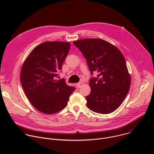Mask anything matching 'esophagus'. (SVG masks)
Here are the masks:
<instances>
[{
    "label": "esophagus",
    "mask_w": 154,
    "mask_h": 154,
    "mask_svg": "<svg viewBox=\"0 0 154 154\" xmlns=\"http://www.w3.org/2000/svg\"><path fill=\"white\" fill-rule=\"evenodd\" d=\"M83 85V82H79V83H77V86L79 88H81Z\"/></svg>",
    "instance_id": "esophagus-1"
}]
</instances>
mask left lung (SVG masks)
Wrapping results in <instances>:
<instances>
[{
  "mask_svg": "<svg viewBox=\"0 0 154 154\" xmlns=\"http://www.w3.org/2000/svg\"><path fill=\"white\" fill-rule=\"evenodd\" d=\"M86 60L91 74V93L86 97V106L100 114L113 112L121 105L130 89L131 77L121 52L112 44L99 38H86L73 42Z\"/></svg>",
  "mask_w": 154,
  "mask_h": 154,
  "instance_id": "obj_1",
  "label": "left lung"
}]
</instances>
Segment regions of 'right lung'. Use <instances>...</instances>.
Instances as JSON below:
<instances>
[{"label":"right lung","instance_id":"obj_1","mask_svg":"<svg viewBox=\"0 0 154 154\" xmlns=\"http://www.w3.org/2000/svg\"><path fill=\"white\" fill-rule=\"evenodd\" d=\"M69 42L47 41L35 47L25 60L20 80L31 104L41 113L54 114L63 109L75 88L65 80H56L69 53Z\"/></svg>","mask_w":154,"mask_h":154}]
</instances>
